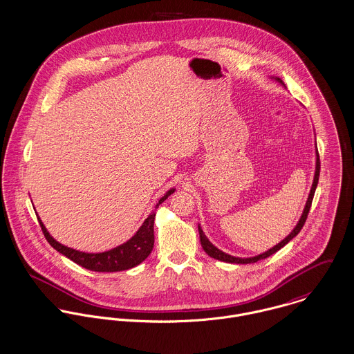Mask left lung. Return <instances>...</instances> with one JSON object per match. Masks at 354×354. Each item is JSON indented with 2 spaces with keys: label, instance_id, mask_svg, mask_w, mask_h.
Listing matches in <instances>:
<instances>
[{
  "label": "left lung",
  "instance_id": "1",
  "mask_svg": "<svg viewBox=\"0 0 354 354\" xmlns=\"http://www.w3.org/2000/svg\"><path fill=\"white\" fill-rule=\"evenodd\" d=\"M272 80H274L276 82L284 85V82L277 78V77H272ZM315 153H317V162H315V174H314V181H313V187H311V191L308 194V198H307V203H306V207L303 209V214L297 222V225H295V228L290 232V235H287L281 242H279L276 246H273L272 249H269L268 252L262 253V254H258L254 257L249 258H241L234 257V256H230L225 252L219 250L216 246H214L208 238L205 236V234L203 232L201 227L198 225V234H200V242H201V246L204 249V252L209 256V257L215 258V259H219V261H223V262H230V263H253V262H257L259 259H263V258L269 257L272 254H274L276 252H279L281 248H284L290 239H293L301 230V227L306 223V219L308 216V212H310V208H311V204H313V198H314V194H315V189H317V185H318V180H319V173H321V161H319V153H318V149H315Z\"/></svg>",
  "mask_w": 354,
  "mask_h": 354
}]
</instances>
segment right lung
<instances>
[{"label": "right lung", "mask_w": 354, "mask_h": 354, "mask_svg": "<svg viewBox=\"0 0 354 354\" xmlns=\"http://www.w3.org/2000/svg\"><path fill=\"white\" fill-rule=\"evenodd\" d=\"M174 188L165 193L160 198L158 204L156 208L160 207L171 193H174ZM154 219H156V209L147 216V219L140 225V228L136 231V234L129 239L126 243L113 248L108 252L104 253H84L71 248H67L62 243L57 242L47 228L37 216V221L41 227V231L47 239V242L61 254H64L77 265L93 270V272H120V270H127L140 262H143L149 254L151 253L154 248Z\"/></svg>", "instance_id": "right-lung-1"}]
</instances>
